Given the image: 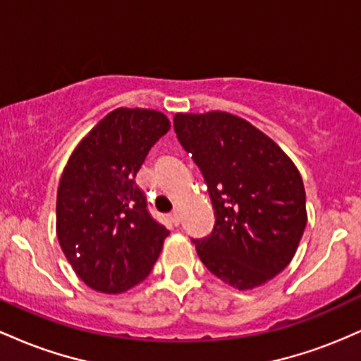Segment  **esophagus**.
Masks as SVG:
<instances>
[{
    "mask_svg": "<svg viewBox=\"0 0 361 361\" xmlns=\"http://www.w3.org/2000/svg\"><path fill=\"white\" fill-rule=\"evenodd\" d=\"M169 221L175 224V226H178V224L181 222V214H180V210H175V212L169 215Z\"/></svg>",
    "mask_w": 361,
    "mask_h": 361,
    "instance_id": "esophagus-1",
    "label": "esophagus"
}]
</instances>
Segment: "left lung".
<instances>
[{
  "instance_id": "obj_1",
  "label": "left lung",
  "mask_w": 361,
  "mask_h": 361,
  "mask_svg": "<svg viewBox=\"0 0 361 361\" xmlns=\"http://www.w3.org/2000/svg\"><path fill=\"white\" fill-rule=\"evenodd\" d=\"M175 132L215 209L212 234L193 239L202 263L238 290L267 283L292 261L307 224L299 169L267 134L227 111L176 114Z\"/></svg>"
}]
</instances>
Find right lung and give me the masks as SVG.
<instances>
[{
  "label": "right lung",
  "instance_id": "obj_1",
  "mask_svg": "<svg viewBox=\"0 0 361 361\" xmlns=\"http://www.w3.org/2000/svg\"><path fill=\"white\" fill-rule=\"evenodd\" d=\"M169 127L157 110L110 111L81 139L62 171L57 239L76 275L97 292H126L159 258L169 231L147 212L134 178Z\"/></svg>",
  "mask_w": 361,
  "mask_h": 361
}]
</instances>
